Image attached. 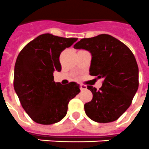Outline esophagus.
Masks as SVG:
<instances>
[{
    "mask_svg": "<svg viewBox=\"0 0 149 149\" xmlns=\"http://www.w3.org/2000/svg\"><path fill=\"white\" fill-rule=\"evenodd\" d=\"M80 89L81 91H83V90L86 89V86L83 84H80Z\"/></svg>",
    "mask_w": 149,
    "mask_h": 149,
    "instance_id": "34e87169",
    "label": "esophagus"
}]
</instances>
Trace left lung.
Segmentation results:
<instances>
[{
  "label": "left lung",
  "mask_w": 149,
  "mask_h": 149,
  "mask_svg": "<svg viewBox=\"0 0 149 149\" xmlns=\"http://www.w3.org/2000/svg\"><path fill=\"white\" fill-rule=\"evenodd\" d=\"M74 48L92 54L90 75L104 79L99 90L87 86L93 97L85 104L86 115L98 123L116 120L130 106L138 89L139 67L134 54L123 42L107 34L82 38Z\"/></svg>",
  "instance_id": "1"
}]
</instances>
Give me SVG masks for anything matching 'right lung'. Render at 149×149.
I'll return each mask as SVG.
<instances>
[{
	"mask_svg": "<svg viewBox=\"0 0 149 149\" xmlns=\"http://www.w3.org/2000/svg\"><path fill=\"white\" fill-rule=\"evenodd\" d=\"M76 38L46 33L29 42L15 63L13 86L21 105L36 123L50 125L66 116L69 102L80 92L79 85H61L54 81L53 72L61 70L59 57Z\"/></svg>",
	"mask_w": 149,
	"mask_h": 149,
	"instance_id": "add662e5",
	"label": "right lung"
}]
</instances>
